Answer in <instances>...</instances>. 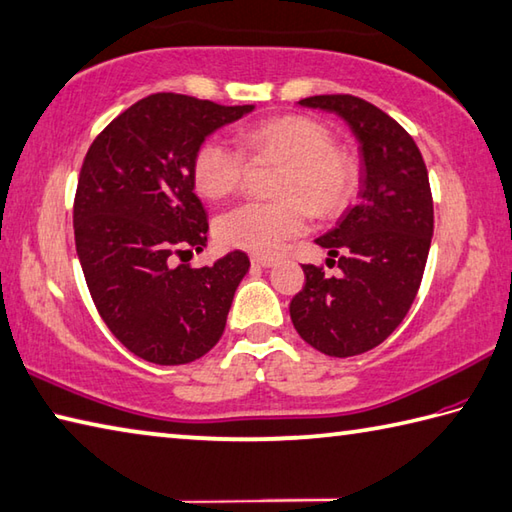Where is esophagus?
I'll return each instance as SVG.
<instances>
[{"mask_svg":"<svg viewBox=\"0 0 512 512\" xmlns=\"http://www.w3.org/2000/svg\"><path fill=\"white\" fill-rule=\"evenodd\" d=\"M252 265H256V267H274L276 265V260L274 258H269V256H254L252 258Z\"/></svg>","mask_w":512,"mask_h":512,"instance_id":"esophagus-1","label":"esophagus"}]
</instances>
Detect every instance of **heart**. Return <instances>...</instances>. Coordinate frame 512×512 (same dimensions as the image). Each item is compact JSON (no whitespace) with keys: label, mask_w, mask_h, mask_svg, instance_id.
Returning a JSON list of instances; mask_svg holds the SVG:
<instances>
[{"label":"heart","mask_w":512,"mask_h":512,"mask_svg":"<svg viewBox=\"0 0 512 512\" xmlns=\"http://www.w3.org/2000/svg\"><path fill=\"white\" fill-rule=\"evenodd\" d=\"M240 144L254 158L283 160L276 182L281 200H249L216 220V238L229 249L274 256L289 238L303 234L310 211L330 218L343 211L359 187V165L334 144L332 131L307 115H276L240 131ZM245 158L234 144L211 136L198 144L191 178L200 196L220 200L240 187Z\"/></svg>","instance_id":"obj_1"}]
</instances>
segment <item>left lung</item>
I'll return each instance as SVG.
<instances>
[{"mask_svg":"<svg viewBox=\"0 0 512 512\" xmlns=\"http://www.w3.org/2000/svg\"><path fill=\"white\" fill-rule=\"evenodd\" d=\"M298 104L339 115L363 160L359 205L316 238L327 265L336 263L341 274L303 265L305 287L289 303L301 339L345 359L388 339L419 292L435 229L428 169L410 133L374 104L354 95H314Z\"/></svg>","mask_w":512,"mask_h":512,"instance_id":"8db88e82","label":"left lung"}]
</instances>
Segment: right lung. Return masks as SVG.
<instances>
[{"mask_svg": "<svg viewBox=\"0 0 512 512\" xmlns=\"http://www.w3.org/2000/svg\"><path fill=\"white\" fill-rule=\"evenodd\" d=\"M252 111L156 93L120 113L86 151L73 205L77 258L102 321L144 361L191 363L225 332L247 254L198 269L171 256L207 247V211L191 178L198 144Z\"/></svg>", "mask_w": 512, "mask_h": 512, "instance_id": "1", "label": "right lung"}]
</instances>
